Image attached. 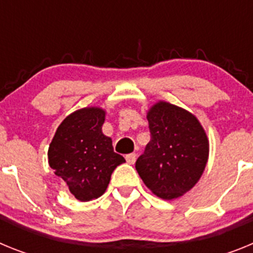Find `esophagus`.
I'll use <instances>...</instances> for the list:
<instances>
[{
	"label": "esophagus",
	"instance_id": "34e87169",
	"mask_svg": "<svg viewBox=\"0 0 253 253\" xmlns=\"http://www.w3.org/2000/svg\"><path fill=\"white\" fill-rule=\"evenodd\" d=\"M125 160H126V162H128L129 165H134V163H135V160H137V156H135V153L126 154Z\"/></svg>",
	"mask_w": 253,
	"mask_h": 253
}]
</instances>
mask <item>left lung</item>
<instances>
[{"mask_svg":"<svg viewBox=\"0 0 253 253\" xmlns=\"http://www.w3.org/2000/svg\"><path fill=\"white\" fill-rule=\"evenodd\" d=\"M147 119L151 140L135 169L154 195L180 198L195 186L207 166V133L194 114L167 101L156 102Z\"/></svg>","mask_w":253,"mask_h":253,"instance_id":"obj_1","label":"left lung"}]
</instances>
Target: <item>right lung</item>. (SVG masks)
Returning <instances> with one entry per match:
<instances>
[{"label": "right lung", "mask_w": 253, "mask_h": 253, "mask_svg": "<svg viewBox=\"0 0 253 253\" xmlns=\"http://www.w3.org/2000/svg\"><path fill=\"white\" fill-rule=\"evenodd\" d=\"M105 115L106 111L96 106L69 114L49 146V166L80 202L101 196L114 169L125 162L114 152L111 138L102 133Z\"/></svg>", "instance_id": "right-lung-1"}]
</instances>
